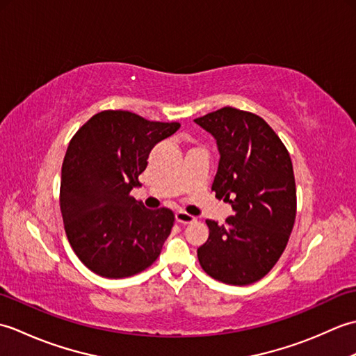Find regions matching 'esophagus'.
I'll use <instances>...</instances> for the list:
<instances>
[{
	"mask_svg": "<svg viewBox=\"0 0 356 356\" xmlns=\"http://www.w3.org/2000/svg\"><path fill=\"white\" fill-rule=\"evenodd\" d=\"M195 220H197V218L191 214L185 213V211H177L176 213V222L180 225H190V223H194Z\"/></svg>",
	"mask_w": 356,
	"mask_h": 356,
	"instance_id": "esophagus-1",
	"label": "esophagus"
}]
</instances>
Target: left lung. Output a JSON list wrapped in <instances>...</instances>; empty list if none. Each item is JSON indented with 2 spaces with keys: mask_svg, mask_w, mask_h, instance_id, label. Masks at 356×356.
I'll use <instances>...</instances> for the list:
<instances>
[{
  "mask_svg": "<svg viewBox=\"0 0 356 356\" xmlns=\"http://www.w3.org/2000/svg\"><path fill=\"white\" fill-rule=\"evenodd\" d=\"M194 120L216 138L220 161L213 191L234 209L225 225L207 220L209 237L197 249L199 263L218 282L252 284L275 266L293 228L297 190L289 151L251 111L223 107Z\"/></svg>",
  "mask_w": 356,
  "mask_h": 356,
  "instance_id": "left-lung-1",
  "label": "left lung"
}]
</instances>
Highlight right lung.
<instances>
[{"mask_svg":"<svg viewBox=\"0 0 356 356\" xmlns=\"http://www.w3.org/2000/svg\"><path fill=\"white\" fill-rule=\"evenodd\" d=\"M179 128V122L104 110L74 133L63 162L59 203L69 243L95 274L131 277L161 255L174 213L147 209L130 193L140 185L151 148Z\"/></svg>","mask_w":356,"mask_h":356,"instance_id":"obj_1","label":"right lung"}]
</instances>
